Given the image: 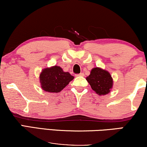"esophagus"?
<instances>
[{"label": "esophagus", "instance_id": "34e87169", "mask_svg": "<svg viewBox=\"0 0 147 147\" xmlns=\"http://www.w3.org/2000/svg\"><path fill=\"white\" fill-rule=\"evenodd\" d=\"M76 76H84V73H80V74H76Z\"/></svg>", "mask_w": 147, "mask_h": 147}]
</instances>
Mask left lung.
Returning <instances> with one entry per match:
<instances>
[{
	"label": "left lung",
	"mask_w": 147,
	"mask_h": 147,
	"mask_svg": "<svg viewBox=\"0 0 147 147\" xmlns=\"http://www.w3.org/2000/svg\"><path fill=\"white\" fill-rule=\"evenodd\" d=\"M92 89L99 95H105L111 91L113 78L109 72L100 68H94L86 78Z\"/></svg>",
	"instance_id": "left-lung-1"
}]
</instances>
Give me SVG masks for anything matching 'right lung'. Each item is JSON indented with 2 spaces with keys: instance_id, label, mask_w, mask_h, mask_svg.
Returning a JSON list of instances; mask_svg holds the SVG:
<instances>
[{
  "instance_id": "1",
  "label": "right lung",
  "mask_w": 147,
  "mask_h": 147,
  "mask_svg": "<svg viewBox=\"0 0 147 147\" xmlns=\"http://www.w3.org/2000/svg\"><path fill=\"white\" fill-rule=\"evenodd\" d=\"M73 78L71 74L64 72L58 66L44 69L40 75L41 87L49 92L61 91Z\"/></svg>"
}]
</instances>
